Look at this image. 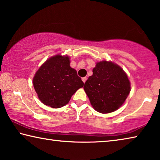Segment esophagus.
<instances>
[{
	"mask_svg": "<svg viewBox=\"0 0 160 160\" xmlns=\"http://www.w3.org/2000/svg\"><path fill=\"white\" fill-rule=\"evenodd\" d=\"M86 80H87V78H86V77H83L82 78V81H83V83H85L86 82Z\"/></svg>",
	"mask_w": 160,
	"mask_h": 160,
	"instance_id": "1",
	"label": "esophagus"
}]
</instances>
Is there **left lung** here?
<instances>
[{
	"mask_svg": "<svg viewBox=\"0 0 160 160\" xmlns=\"http://www.w3.org/2000/svg\"><path fill=\"white\" fill-rule=\"evenodd\" d=\"M96 111L108 113L118 109L130 91V83L121 67L111 62H98L83 86Z\"/></svg>",
	"mask_w": 160,
	"mask_h": 160,
	"instance_id": "1",
	"label": "left lung"
}]
</instances>
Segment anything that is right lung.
Listing matches in <instances>:
<instances>
[{
    "label": "right lung",
    "mask_w": 160,
    "mask_h": 160,
    "mask_svg": "<svg viewBox=\"0 0 160 160\" xmlns=\"http://www.w3.org/2000/svg\"><path fill=\"white\" fill-rule=\"evenodd\" d=\"M33 86L42 103L58 108L69 103L73 94L83 86L69 57L60 54L49 58L40 67L33 78Z\"/></svg>",
    "instance_id": "1"
}]
</instances>
